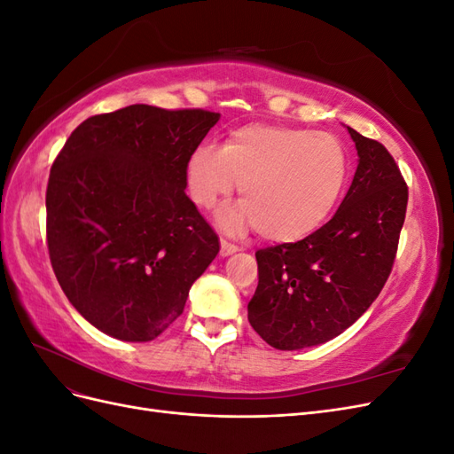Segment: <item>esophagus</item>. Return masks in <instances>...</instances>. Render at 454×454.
<instances>
[{"label":"esophagus","instance_id":"obj_1","mask_svg":"<svg viewBox=\"0 0 454 454\" xmlns=\"http://www.w3.org/2000/svg\"><path fill=\"white\" fill-rule=\"evenodd\" d=\"M237 252H239V246L231 244V242H227V240L222 239V250H219V254H222V257L232 255V254H237Z\"/></svg>","mask_w":454,"mask_h":454}]
</instances>
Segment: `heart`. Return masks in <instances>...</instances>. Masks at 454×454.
I'll return each mask as SVG.
<instances>
[{"instance_id":"heart-1","label":"heart","mask_w":454,"mask_h":454,"mask_svg":"<svg viewBox=\"0 0 454 454\" xmlns=\"http://www.w3.org/2000/svg\"><path fill=\"white\" fill-rule=\"evenodd\" d=\"M348 153L337 136L280 125H246L222 147L202 144L185 162L187 193L199 208L229 197L244 200L217 214L237 232L257 227L272 242H299L318 231L345 191Z\"/></svg>"}]
</instances>
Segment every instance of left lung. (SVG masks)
<instances>
[{"label": "left lung", "mask_w": 454, "mask_h": 454, "mask_svg": "<svg viewBox=\"0 0 454 454\" xmlns=\"http://www.w3.org/2000/svg\"><path fill=\"white\" fill-rule=\"evenodd\" d=\"M358 168L339 210L314 235L255 252L248 320L278 350L322 345L371 307L392 270L407 185L382 144L347 127Z\"/></svg>", "instance_id": "obj_1"}]
</instances>
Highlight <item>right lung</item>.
Segmentation results:
<instances>
[{
  "label": "right lung",
  "mask_w": 454,
  "mask_h": 454,
  "mask_svg": "<svg viewBox=\"0 0 454 454\" xmlns=\"http://www.w3.org/2000/svg\"><path fill=\"white\" fill-rule=\"evenodd\" d=\"M217 121L134 104L81 122L52 162L51 263L102 333L145 342L167 332L217 255V235L185 195V162Z\"/></svg>",
  "instance_id": "1"
}]
</instances>
